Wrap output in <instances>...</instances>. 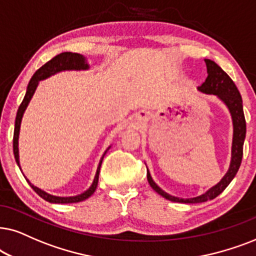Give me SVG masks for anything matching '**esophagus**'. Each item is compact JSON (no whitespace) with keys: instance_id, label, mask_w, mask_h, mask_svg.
Listing matches in <instances>:
<instances>
[{"instance_id":"1","label":"esophagus","mask_w":256,"mask_h":256,"mask_svg":"<svg viewBox=\"0 0 256 256\" xmlns=\"http://www.w3.org/2000/svg\"><path fill=\"white\" fill-rule=\"evenodd\" d=\"M144 116H145V114H142V118H144Z\"/></svg>"}]
</instances>
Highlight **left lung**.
Instances as JSON below:
<instances>
[{
	"label": "left lung",
	"instance_id": "8db88e82",
	"mask_svg": "<svg viewBox=\"0 0 256 256\" xmlns=\"http://www.w3.org/2000/svg\"><path fill=\"white\" fill-rule=\"evenodd\" d=\"M207 68V76L205 83L202 86L198 88L200 92L205 94H213L216 96L218 100H220L224 104V106L230 111L232 117V124H233V140H232V156L230 168L224 178L220 180L216 185L210 187L208 190L202 196L194 198H178L171 196L168 192L160 188L156 184L153 182L151 173L148 170V180L150 186L156 190L159 196H162L165 199L173 202H182V204H200L205 202L207 200H212L216 198L224 190V188L230 185L234 176H236L242 160L244 152V142L246 138V120H244V106H242V98L238 90L236 85L230 80V76L218 66L216 62L210 60H205Z\"/></svg>",
	"mask_w": 256,
	"mask_h": 256
}]
</instances>
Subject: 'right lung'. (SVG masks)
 Wrapping results in <instances>:
<instances>
[{"label": "right lung", "mask_w": 256, "mask_h": 256, "mask_svg": "<svg viewBox=\"0 0 256 256\" xmlns=\"http://www.w3.org/2000/svg\"><path fill=\"white\" fill-rule=\"evenodd\" d=\"M90 69V66H88V62L86 60V57H84L83 54H77V52H62L57 56H54L52 60H50L49 62L44 64L43 66H40L38 70L34 74V76L30 80L28 86H26V96L23 98L21 105H20L18 110H17V114H16V119H15V128H14V140H12V148H14V156H15V160L18 165L20 170H21V165H20V153H18V137H20V130H21V122H22V118L23 114L28 108V105L32 100V98L35 94L37 86H38L40 82L43 80H46L50 76H54V74L62 72V71H83V70H88ZM111 146H108L106 148V151L104 152L103 156H102L100 160V164H98V168L96 171V176H94V179L91 186L88 187L86 190H84L83 193L78 194V196H52V194L46 192V190L38 188V187L32 185V182L26 179V182L32 188L35 190V192L38 194L40 198H43L44 200H46L48 202L51 204H72V202H84L85 199L90 198L92 194L94 193V190L97 188L98 185V178H100V166H102V162H103L104 156L106 154V152L108 151Z\"/></svg>", "instance_id": "add662e5"}]
</instances>
